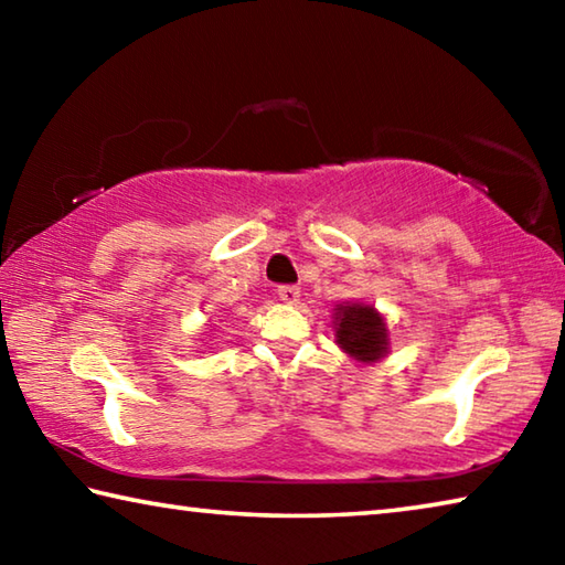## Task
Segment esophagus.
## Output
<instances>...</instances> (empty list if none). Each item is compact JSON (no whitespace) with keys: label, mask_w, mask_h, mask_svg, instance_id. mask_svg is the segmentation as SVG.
<instances>
[{"label":"esophagus","mask_w":565,"mask_h":565,"mask_svg":"<svg viewBox=\"0 0 565 565\" xmlns=\"http://www.w3.org/2000/svg\"><path fill=\"white\" fill-rule=\"evenodd\" d=\"M299 286H294V284H281L279 286V299L284 301V303H296L299 301Z\"/></svg>","instance_id":"obj_1"}]
</instances>
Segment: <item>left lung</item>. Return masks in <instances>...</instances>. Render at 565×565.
Returning <instances> with one entry per match:
<instances>
[{"instance_id": "1", "label": "left lung", "mask_w": 565, "mask_h": 565, "mask_svg": "<svg viewBox=\"0 0 565 565\" xmlns=\"http://www.w3.org/2000/svg\"><path fill=\"white\" fill-rule=\"evenodd\" d=\"M337 343L359 361H376L386 353V323L374 306L347 303L337 309Z\"/></svg>"}]
</instances>
